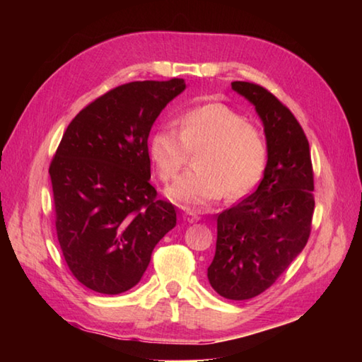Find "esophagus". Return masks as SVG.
Returning <instances> with one entry per match:
<instances>
[{
	"instance_id": "esophagus-1",
	"label": "esophagus",
	"mask_w": 362,
	"mask_h": 362,
	"mask_svg": "<svg viewBox=\"0 0 362 362\" xmlns=\"http://www.w3.org/2000/svg\"><path fill=\"white\" fill-rule=\"evenodd\" d=\"M183 218H185L188 223H196L201 217L196 212H193V211H187L185 214H183Z\"/></svg>"
}]
</instances>
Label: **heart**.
<instances>
[{"label": "heart", "instance_id": "obj_1", "mask_svg": "<svg viewBox=\"0 0 362 362\" xmlns=\"http://www.w3.org/2000/svg\"><path fill=\"white\" fill-rule=\"evenodd\" d=\"M179 132L159 127L148 140V156L163 182L173 180L196 151V169L168 188L174 203L203 207L218 199H236L252 192L267 168L268 146L263 132L225 103L211 102L183 112Z\"/></svg>", "mask_w": 362, "mask_h": 362}]
</instances>
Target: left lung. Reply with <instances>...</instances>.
Instances as JSON below:
<instances>
[{"instance_id": "obj_1", "label": "left lung", "mask_w": 362, "mask_h": 362, "mask_svg": "<svg viewBox=\"0 0 362 362\" xmlns=\"http://www.w3.org/2000/svg\"><path fill=\"white\" fill-rule=\"evenodd\" d=\"M231 89L260 116L268 159L255 192L218 214L207 279L218 296L247 300L267 291L306 246L315 183L308 140L291 110L259 84L233 81Z\"/></svg>"}]
</instances>
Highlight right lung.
I'll return each mask as SVG.
<instances>
[{"label":"right lung","mask_w":362,"mask_h":362,"mask_svg":"<svg viewBox=\"0 0 362 362\" xmlns=\"http://www.w3.org/2000/svg\"><path fill=\"white\" fill-rule=\"evenodd\" d=\"M180 78L118 86L83 108L49 166L57 240L79 283L107 296L129 291L177 223L150 183L148 136Z\"/></svg>","instance_id":"1"}]
</instances>
